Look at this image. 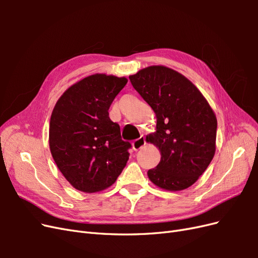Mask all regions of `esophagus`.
I'll return each instance as SVG.
<instances>
[{"mask_svg": "<svg viewBox=\"0 0 258 258\" xmlns=\"http://www.w3.org/2000/svg\"><path fill=\"white\" fill-rule=\"evenodd\" d=\"M145 137L141 136L139 139L135 140L134 142H132V147H134L135 151H138L140 150V148H142L144 145H145Z\"/></svg>", "mask_w": 258, "mask_h": 258, "instance_id": "obj_1", "label": "esophagus"}]
</instances>
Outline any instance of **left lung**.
Returning <instances> with one entry per match:
<instances>
[{
    "label": "left lung",
    "instance_id": "1",
    "mask_svg": "<svg viewBox=\"0 0 258 258\" xmlns=\"http://www.w3.org/2000/svg\"><path fill=\"white\" fill-rule=\"evenodd\" d=\"M129 80L157 117V131L146 140L159 147L161 159L147 171L148 177L167 190L191 186L215 153L217 120L212 108L196 86L169 68L148 67Z\"/></svg>",
    "mask_w": 258,
    "mask_h": 258
}]
</instances>
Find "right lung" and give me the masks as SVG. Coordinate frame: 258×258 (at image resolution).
I'll return each mask as SVG.
<instances>
[{"instance_id":"right-lung-1","label":"right lung","mask_w":258,"mask_h":258,"mask_svg":"<svg viewBox=\"0 0 258 258\" xmlns=\"http://www.w3.org/2000/svg\"><path fill=\"white\" fill-rule=\"evenodd\" d=\"M126 77L95 74L71 86L54 105L49 124L52 158L73 187L96 192L110 187L129 159L131 144L108 117Z\"/></svg>"}]
</instances>
